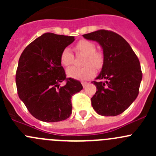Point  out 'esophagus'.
<instances>
[{
  "mask_svg": "<svg viewBox=\"0 0 156 156\" xmlns=\"http://www.w3.org/2000/svg\"><path fill=\"white\" fill-rule=\"evenodd\" d=\"M81 84H82V86H83V87H85L87 85L88 83H87V82H86V81H82V82H81Z\"/></svg>",
  "mask_w": 156,
  "mask_h": 156,
  "instance_id": "obj_1",
  "label": "esophagus"
}]
</instances>
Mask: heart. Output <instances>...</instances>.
Segmentation results:
<instances>
[{
  "mask_svg": "<svg viewBox=\"0 0 156 156\" xmlns=\"http://www.w3.org/2000/svg\"><path fill=\"white\" fill-rule=\"evenodd\" d=\"M75 50L77 52L84 54L82 68L72 67L67 69V75L70 78L77 80L85 81L93 78L96 75V69H100L103 67L104 62V55L100 50H96V45L90 41L82 40L78 41L75 44ZM73 53L70 49L66 48L63 49L60 54V62L63 66L69 67L74 63Z\"/></svg>",
  "mask_w": 156,
  "mask_h": 156,
  "instance_id": "b5f03b06",
  "label": "heart"
}]
</instances>
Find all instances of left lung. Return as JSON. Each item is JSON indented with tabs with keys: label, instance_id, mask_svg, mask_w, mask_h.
Masks as SVG:
<instances>
[{
	"label": "left lung",
	"instance_id": "obj_1",
	"mask_svg": "<svg viewBox=\"0 0 156 156\" xmlns=\"http://www.w3.org/2000/svg\"><path fill=\"white\" fill-rule=\"evenodd\" d=\"M83 37L98 42L104 55L101 72L92 82L97 90L91 98L93 108L100 115H120L139 94L143 74L138 57L126 41L114 31L101 29Z\"/></svg>",
	"mask_w": 156,
	"mask_h": 156
}]
</instances>
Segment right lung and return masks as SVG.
Returning a JSON list of instances; mask_svg holds the SVG:
<instances>
[{"label":"right lung","mask_w":156,"mask_h":156,"mask_svg":"<svg viewBox=\"0 0 156 156\" xmlns=\"http://www.w3.org/2000/svg\"><path fill=\"white\" fill-rule=\"evenodd\" d=\"M74 41L73 36L44 33L20 56L16 73L17 92L38 120L56 122L68 119L72 114V97L83 89L80 81L66 78L60 62L62 51ZM62 81L66 84L60 86Z\"/></svg>","instance_id":"add662e5"}]
</instances>
